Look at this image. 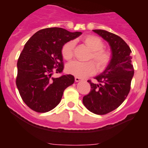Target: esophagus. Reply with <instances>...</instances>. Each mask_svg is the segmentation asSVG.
Listing matches in <instances>:
<instances>
[{
    "instance_id": "obj_1",
    "label": "esophagus",
    "mask_w": 148,
    "mask_h": 148,
    "mask_svg": "<svg viewBox=\"0 0 148 148\" xmlns=\"http://www.w3.org/2000/svg\"><path fill=\"white\" fill-rule=\"evenodd\" d=\"M82 80V79L81 78H79V77H75V82H80Z\"/></svg>"
}]
</instances>
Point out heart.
Returning <instances> with one entry per match:
<instances>
[{
    "instance_id": "heart-1",
    "label": "heart",
    "mask_w": 148,
    "mask_h": 148,
    "mask_svg": "<svg viewBox=\"0 0 148 148\" xmlns=\"http://www.w3.org/2000/svg\"><path fill=\"white\" fill-rule=\"evenodd\" d=\"M82 41L92 51L89 56V60H92L98 71H102L109 64L111 60V53L109 51L104 49V43L99 37L92 35L85 36ZM75 42L69 41L64 44L62 48V54L66 60H70L73 56ZM94 64L92 62H80L75 61L66 66L67 72L75 77L84 78L92 75L96 71Z\"/></svg>"
}]
</instances>
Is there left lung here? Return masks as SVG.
Listing matches in <instances>:
<instances>
[{
  "label": "left lung",
  "mask_w": 148,
  "mask_h": 148,
  "mask_svg": "<svg viewBox=\"0 0 148 148\" xmlns=\"http://www.w3.org/2000/svg\"><path fill=\"white\" fill-rule=\"evenodd\" d=\"M110 46L112 57L105 70L95 77L97 84L88 80L91 91L83 97L87 110L97 114H105L117 109L125 101L130 90L134 68L131 49L117 35L104 30H93Z\"/></svg>",
  "instance_id": "left-lung-1"
}]
</instances>
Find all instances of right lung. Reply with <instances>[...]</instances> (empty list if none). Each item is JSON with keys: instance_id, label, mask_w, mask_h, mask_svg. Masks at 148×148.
I'll use <instances>...</instances> for the list:
<instances>
[{"instance_id": "right-lung-1", "label": "right lung", "mask_w": 148, "mask_h": 148, "mask_svg": "<svg viewBox=\"0 0 148 148\" xmlns=\"http://www.w3.org/2000/svg\"><path fill=\"white\" fill-rule=\"evenodd\" d=\"M62 28H47L34 34L25 44L17 62L16 86L23 101L37 112L53 110L66 88L74 82L71 74L52 77L64 69L62 48L82 35Z\"/></svg>"}]
</instances>
